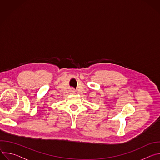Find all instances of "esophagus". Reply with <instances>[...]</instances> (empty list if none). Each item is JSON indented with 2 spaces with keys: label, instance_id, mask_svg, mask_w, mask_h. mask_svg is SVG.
I'll use <instances>...</instances> for the list:
<instances>
[{
  "label": "esophagus",
  "instance_id": "obj_1",
  "mask_svg": "<svg viewBox=\"0 0 160 160\" xmlns=\"http://www.w3.org/2000/svg\"><path fill=\"white\" fill-rule=\"evenodd\" d=\"M75 90H72V92H74Z\"/></svg>",
  "mask_w": 160,
  "mask_h": 160
}]
</instances>
